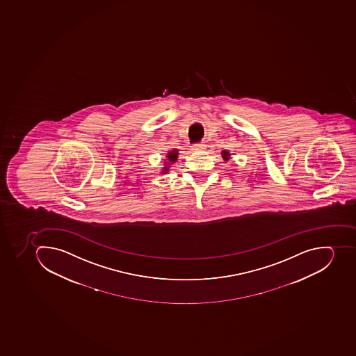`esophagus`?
<instances>
[{"instance_id":"obj_1","label":"esophagus","mask_w":356,"mask_h":356,"mask_svg":"<svg viewBox=\"0 0 356 356\" xmlns=\"http://www.w3.org/2000/svg\"><path fill=\"white\" fill-rule=\"evenodd\" d=\"M192 149H194V150L206 149V145L201 144V143H199V144H194L193 146H192Z\"/></svg>"}]
</instances>
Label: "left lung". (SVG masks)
I'll use <instances>...</instances> for the list:
<instances>
[{"label": "left lung", "mask_w": 356, "mask_h": 356, "mask_svg": "<svg viewBox=\"0 0 356 356\" xmlns=\"http://www.w3.org/2000/svg\"><path fill=\"white\" fill-rule=\"evenodd\" d=\"M230 154L228 153V152H226V150H223L222 152V157L225 161H227V159H229Z\"/></svg>", "instance_id": "obj_1"}]
</instances>
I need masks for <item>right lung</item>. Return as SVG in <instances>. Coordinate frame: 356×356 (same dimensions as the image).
<instances>
[{
	"label": "right lung",
	"mask_w": 356,
	"mask_h": 356,
	"mask_svg": "<svg viewBox=\"0 0 356 356\" xmlns=\"http://www.w3.org/2000/svg\"><path fill=\"white\" fill-rule=\"evenodd\" d=\"M177 155H179V153H177V149L172 150V152H170V153L168 154V161H170V163L175 162V161L177 159ZM165 164H168V163H165ZM168 170V166H166V168H164L163 173H166Z\"/></svg>",
	"instance_id": "obj_1"
}]
</instances>
